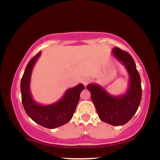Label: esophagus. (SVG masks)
Wrapping results in <instances>:
<instances>
[{"label": "esophagus", "mask_w": 160, "mask_h": 160, "mask_svg": "<svg viewBox=\"0 0 160 160\" xmlns=\"http://www.w3.org/2000/svg\"><path fill=\"white\" fill-rule=\"evenodd\" d=\"M89 82H90V79L88 78H83V79H82V82L83 83V85L85 86H86V85H87V84L89 83Z\"/></svg>", "instance_id": "34e87169"}]
</instances>
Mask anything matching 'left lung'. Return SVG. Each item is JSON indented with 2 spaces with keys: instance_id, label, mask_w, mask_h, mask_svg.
Listing matches in <instances>:
<instances>
[{
  "instance_id": "left-lung-1",
  "label": "left lung",
  "mask_w": 160,
  "mask_h": 160,
  "mask_svg": "<svg viewBox=\"0 0 160 160\" xmlns=\"http://www.w3.org/2000/svg\"><path fill=\"white\" fill-rule=\"evenodd\" d=\"M112 55L127 71L129 80L123 95L113 96L97 83L89 84L91 99L101 120L112 126H122L132 118L141 100V83L139 73L132 57L126 51L114 47Z\"/></svg>"
}]
</instances>
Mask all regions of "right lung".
<instances>
[{
    "instance_id": "add662e5",
    "label": "right lung",
    "mask_w": 160,
    "mask_h": 160,
    "mask_svg": "<svg viewBox=\"0 0 160 160\" xmlns=\"http://www.w3.org/2000/svg\"><path fill=\"white\" fill-rule=\"evenodd\" d=\"M41 52L33 57L25 68L22 78V102L25 112L34 122L47 128H56L67 123L72 118L80 100V92L84 89L83 84L80 83L66 90L63 97L51 104H40L34 100L30 91L31 78L33 68Z\"/></svg>"
}]
</instances>
